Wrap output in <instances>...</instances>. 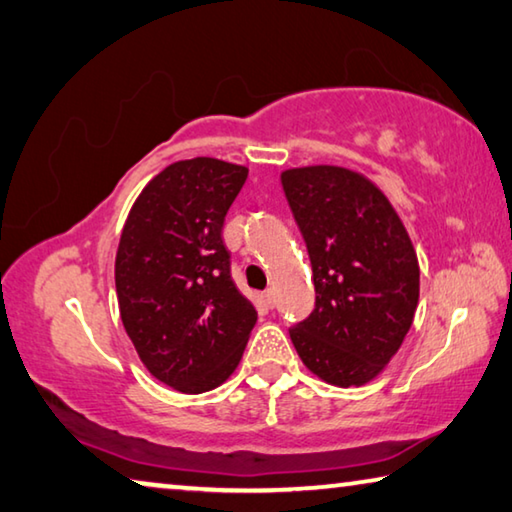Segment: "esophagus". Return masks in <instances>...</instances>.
I'll return each instance as SVG.
<instances>
[{
  "instance_id": "34e87169",
  "label": "esophagus",
  "mask_w": 512,
  "mask_h": 512,
  "mask_svg": "<svg viewBox=\"0 0 512 512\" xmlns=\"http://www.w3.org/2000/svg\"><path fill=\"white\" fill-rule=\"evenodd\" d=\"M263 299H265L267 306L272 308V306H274V290H272V288H270V290H265V292H263Z\"/></svg>"
}]
</instances>
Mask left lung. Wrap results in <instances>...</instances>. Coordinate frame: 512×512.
I'll use <instances>...</instances> for the list:
<instances>
[{"instance_id": "left-lung-1", "label": "left lung", "mask_w": 512, "mask_h": 512, "mask_svg": "<svg viewBox=\"0 0 512 512\" xmlns=\"http://www.w3.org/2000/svg\"><path fill=\"white\" fill-rule=\"evenodd\" d=\"M306 240L317 306L290 330L306 369L333 387H362L387 369L414 324L420 267L389 197L344 166L281 173Z\"/></svg>"}]
</instances>
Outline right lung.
Here are the masks:
<instances>
[{
  "label": "right lung",
  "mask_w": 512,
  "mask_h": 512,
  "mask_svg": "<svg viewBox=\"0 0 512 512\" xmlns=\"http://www.w3.org/2000/svg\"><path fill=\"white\" fill-rule=\"evenodd\" d=\"M249 168L182 159L143 186L114 261L125 333L152 378L204 393L238 369L256 310L231 281L222 224Z\"/></svg>",
  "instance_id": "add662e5"
}]
</instances>
